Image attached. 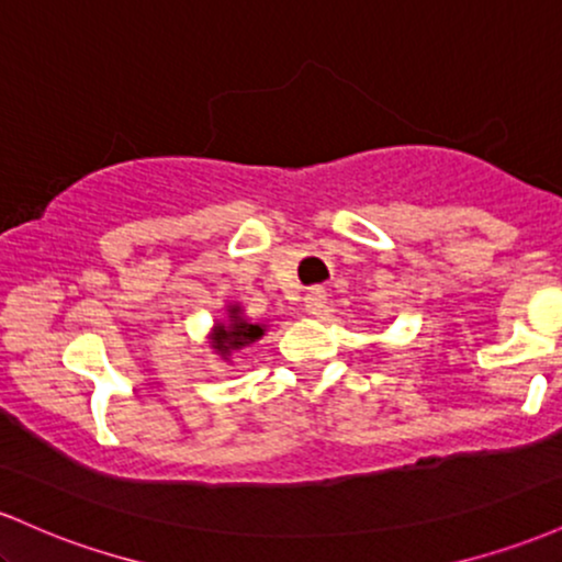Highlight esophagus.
<instances>
[{
    "instance_id": "esophagus-1",
    "label": "esophagus",
    "mask_w": 562,
    "mask_h": 562,
    "mask_svg": "<svg viewBox=\"0 0 562 562\" xmlns=\"http://www.w3.org/2000/svg\"><path fill=\"white\" fill-rule=\"evenodd\" d=\"M325 306H327L325 288H312V290H308L306 299H303V308H306L308 314H314V317H317V314L325 312Z\"/></svg>"
}]
</instances>
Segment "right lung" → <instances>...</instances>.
I'll return each instance as SVG.
<instances>
[{"mask_svg":"<svg viewBox=\"0 0 562 562\" xmlns=\"http://www.w3.org/2000/svg\"><path fill=\"white\" fill-rule=\"evenodd\" d=\"M267 330H269V322L250 319L240 303L232 301L224 306V319H216L214 327H211L209 346L222 362L232 364L235 353H240L245 348L259 344Z\"/></svg>","mask_w":562,"mask_h":562,"instance_id":"add662e5","label":"right lung"}]
</instances>
